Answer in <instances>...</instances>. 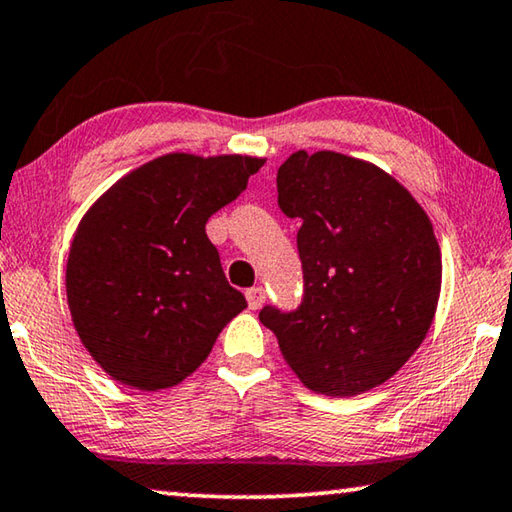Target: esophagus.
Wrapping results in <instances>:
<instances>
[{
  "instance_id": "obj_1",
  "label": "esophagus",
  "mask_w": 512,
  "mask_h": 512,
  "mask_svg": "<svg viewBox=\"0 0 512 512\" xmlns=\"http://www.w3.org/2000/svg\"><path fill=\"white\" fill-rule=\"evenodd\" d=\"M246 300H248V307L250 310H259V307L264 305L266 300V291L262 287H253L246 291Z\"/></svg>"
}]
</instances>
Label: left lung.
<instances>
[{"label": "left lung", "mask_w": 512, "mask_h": 512, "mask_svg": "<svg viewBox=\"0 0 512 512\" xmlns=\"http://www.w3.org/2000/svg\"><path fill=\"white\" fill-rule=\"evenodd\" d=\"M278 205L300 221L303 303L266 305L259 321L312 392L383 385L424 342L440 300L431 218L385 170L332 150L291 154L278 168Z\"/></svg>", "instance_id": "left-lung-1"}]
</instances>
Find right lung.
I'll list each match as a JSON object with an SVG mask.
<instances>
[{
    "label": "right lung",
    "instance_id": "1",
    "mask_svg": "<svg viewBox=\"0 0 512 512\" xmlns=\"http://www.w3.org/2000/svg\"><path fill=\"white\" fill-rule=\"evenodd\" d=\"M264 161L170 152L120 177L81 218L68 307L81 344L113 380L143 392L175 387L246 310L205 225Z\"/></svg>",
    "mask_w": 512,
    "mask_h": 512
}]
</instances>
